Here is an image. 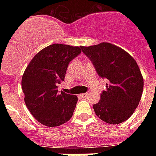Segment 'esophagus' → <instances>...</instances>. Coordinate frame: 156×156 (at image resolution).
<instances>
[{"label": "esophagus", "instance_id": "34e87169", "mask_svg": "<svg viewBox=\"0 0 156 156\" xmlns=\"http://www.w3.org/2000/svg\"><path fill=\"white\" fill-rule=\"evenodd\" d=\"M87 96V93H83V94H81L80 97L82 98H86Z\"/></svg>", "mask_w": 156, "mask_h": 156}]
</instances>
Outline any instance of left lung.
<instances>
[{
	"mask_svg": "<svg viewBox=\"0 0 156 156\" xmlns=\"http://www.w3.org/2000/svg\"><path fill=\"white\" fill-rule=\"evenodd\" d=\"M81 48L98 75L108 81L100 101L93 105L95 114L100 120L113 125L128 120L138 107L143 90V75L135 60L109 43Z\"/></svg>",
	"mask_w": 156,
	"mask_h": 156,
	"instance_id": "left-lung-1",
	"label": "left lung"
}]
</instances>
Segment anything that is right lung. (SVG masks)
<instances>
[{
	"label": "right lung",
	"instance_id": "right-lung-1",
	"mask_svg": "<svg viewBox=\"0 0 156 156\" xmlns=\"http://www.w3.org/2000/svg\"><path fill=\"white\" fill-rule=\"evenodd\" d=\"M82 52L80 47L54 44L38 52L22 78L24 101L40 123L55 127L72 117L78 97L57 90L69 63Z\"/></svg>",
	"mask_w": 156,
	"mask_h": 156
}]
</instances>
